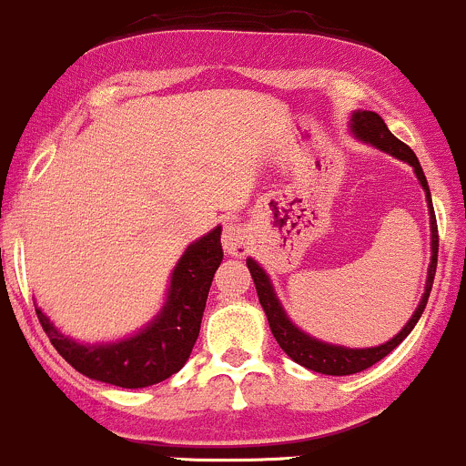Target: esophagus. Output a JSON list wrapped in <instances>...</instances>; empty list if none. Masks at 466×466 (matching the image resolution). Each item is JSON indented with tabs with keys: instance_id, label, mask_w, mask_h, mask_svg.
Instances as JSON below:
<instances>
[{
	"instance_id": "obj_1",
	"label": "esophagus",
	"mask_w": 466,
	"mask_h": 466,
	"mask_svg": "<svg viewBox=\"0 0 466 466\" xmlns=\"http://www.w3.org/2000/svg\"><path fill=\"white\" fill-rule=\"evenodd\" d=\"M222 244H224V251H227L228 256H235V258L247 256L248 244H251L248 228L242 227V224H228L222 233Z\"/></svg>"
}]
</instances>
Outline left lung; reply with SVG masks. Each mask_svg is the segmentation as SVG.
<instances>
[{
    "label": "left lung",
    "instance_id": "1",
    "mask_svg": "<svg viewBox=\"0 0 466 466\" xmlns=\"http://www.w3.org/2000/svg\"><path fill=\"white\" fill-rule=\"evenodd\" d=\"M351 128L360 140L370 142V145L379 147V149L388 151V154L396 156V158L405 160L414 167V174H417L419 183L421 187L426 190V199H428V208H431V239H432V256H431V267H428V280H426V292H423L421 301H419V308L414 310L412 319L403 326L396 338H391L390 342L380 344V347L374 349H344V347H335V344H326L319 342V339L310 338L306 335L303 330H299L292 321L288 319L285 310L280 308L279 299H276L274 288H271L269 279L267 274L262 271V267L258 265L256 260L248 258L247 267L251 271V279L256 283V292L258 299H260V306L265 310L267 321H269V329L274 333L276 342L279 347L292 358L294 362H299L301 367L306 370L317 371V374H326V376H349V374H358V371L367 370V367L376 365L379 360H383L388 353L394 351L400 342L410 335V330L417 326L419 317H421L423 308H426L428 297H431V289H432V280H435V269H437V248H440V235H437V219H435V210H432V201H431V190H428V181L423 177V169L419 165L417 156L414 151L410 149L405 142H400L394 133L385 127L383 119L379 117L376 113L371 110H358L353 113L351 117Z\"/></svg>",
    "mask_w": 466,
    "mask_h": 466
}]
</instances>
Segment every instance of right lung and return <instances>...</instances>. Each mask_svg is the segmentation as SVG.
Instances as JSON below:
<instances>
[{
  "label": "right lung",
  "mask_w": 466,
  "mask_h": 466,
  "mask_svg": "<svg viewBox=\"0 0 466 466\" xmlns=\"http://www.w3.org/2000/svg\"><path fill=\"white\" fill-rule=\"evenodd\" d=\"M219 235L218 227L186 248L172 274L167 301L145 330L117 344L86 347L58 333L35 308L49 342L83 376L117 388H149L177 374L199 338L210 283L224 256Z\"/></svg>",
  "instance_id": "add662e5"
}]
</instances>
